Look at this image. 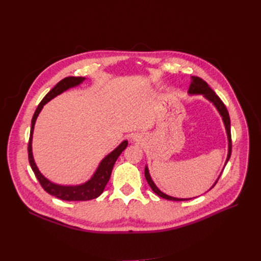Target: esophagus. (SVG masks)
Listing matches in <instances>:
<instances>
[{"mask_svg":"<svg viewBox=\"0 0 261 261\" xmlns=\"http://www.w3.org/2000/svg\"><path fill=\"white\" fill-rule=\"evenodd\" d=\"M133 139H134V141H137V140H138V139H137V137H136V136H135V137H134Z\"/></svg>","mask_w":261,"mask_h":261,"instance_id":"34e87169","label":"esophagus"}]
</instances>
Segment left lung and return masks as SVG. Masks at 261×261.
Instances as JSON below:
<instances>
[{"instance_id": "8db88e82", "label": "left lung", "mask_w": 261, "mask_h": 261, "mask_svg": "<svg viewBox=\"0 0 261 261\" xmlns=\"http://www.w3.org/2000/svg\"><path fill=\"white\" fill-rule=\"evenodd\" d=\"M188 93L191 94V95H197V94H202L205 98H207V100L213 103V105L217 108L218 113L220 114V116L222 117V121L223 123H224V126H225V130H226V135H227V140H228V152H227V157H226V160H225V165L224 167H223V170H224L227 161L229 160L230 158V154H231V136H230V119H229V115H228V111L225 107V105L223 104V102L220 100V97L215 93V91L210 88V87L208 86V84L203 81L202 79L197 77V76H191V83H190V87H189V90H188ZM222 170V172H223ZM221 172V174H222ZM221 174L219 175V177L217 178V180L215 181V184L212 186L213 189L217 181L219 180ZM144 175H145V179L147 181V184L150 185V187L152 188V190L157 194L159 195L160 197L163 198H166V200H169V201H188V200H191V198H178V197H174V196H171V195H168L166 193H164L163 191H160L158 189L157 186L154 184L151 175H150V172H148V168L147 166H145V169H144ZM209 189V190H210ZM194 198V197H193Z\"/></svg>"}]
</instances>
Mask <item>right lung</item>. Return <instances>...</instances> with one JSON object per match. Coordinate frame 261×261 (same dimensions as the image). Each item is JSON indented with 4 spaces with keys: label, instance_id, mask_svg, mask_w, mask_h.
I'll return each mask as SVG.
<instances>
[{
    "label": "right lung",
    "instance_id": "obj_1",
    "mask_svg": "<svg viewBox=\"0 0 261 261\" xmlns=\"http://www.w3.org/2000/svg\"><path fill=\"white\" fill-rule=\"evenodd\" d=\"M86 79L82 77V76L81 77L69 76L64 80H61L58 84H56L54 88L49 92H47V94L42 98V101L40 102L38 107H37L35 114L33 116V119H32V127H31V135H30V141H29V147H28L30 165L32 167V170L35 173L37 179L39 180L40 185L42 186V188L47 193H49L51 195H54L55 197L60 198V200H64V201H89V200H93V198H96L97 196H100L103 193V191L105 189V186L107 185V182L110 178L111 171H113L116 160L121 155V153L125 150L127 144H128L127 140L122 141L113 152H110L108 155H106L102 159V161L100 163V165H98V167L96 168L91 178L81 185H75V186L58 185V184H55L49 179H47L44 175L41 174V172L39 171L38 167H37L35 160H34L33 147H32L33 133H34L36 120H37V118H38L43 106L47 102L53 100L54 97L67 91L68 89L74 88V87L79 86Z\"/></svg>",
    "mask_w": 261,
    "mask_h": 261
}]
</instances>
